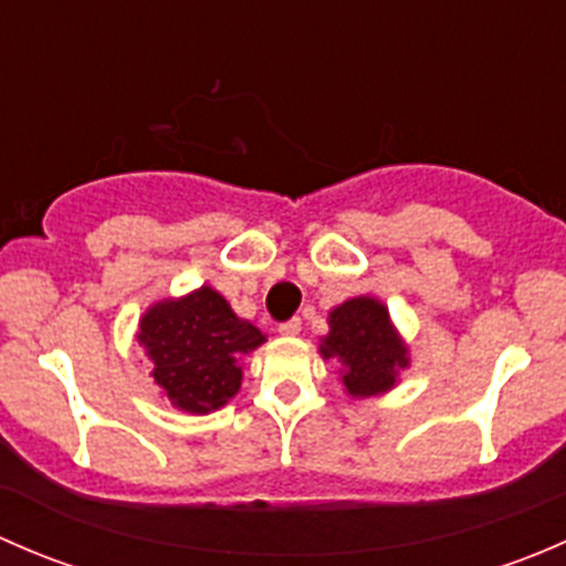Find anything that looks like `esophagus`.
Here are the masks:
<instances>
[{
	"mask_svg": "<svg viewBox=\"0 0 566 566\" xmlns=\"http://www.w3.org/2000/svg\"><path fill=\"white\" fill-rule=\"evenodd\" d=\"M298 331H301V317H293V319H287V323L279 325V334L282 336H295Z\"/></svg>",
	"mask_w": 566,
	"mask_h": 566,
	"instance_id": "1",
	"label": "esophagus"
}]
</instances>
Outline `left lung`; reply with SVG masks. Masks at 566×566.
<instances>
[{
    "label": "left lung",
    "mask_w": 566,
    "mask_h": 566,
    "mask_svg": "<svg viewBox=\"0 0 566 566\" xmlns=\"http://www.w3.org/2000/svg\"><path fill=\"white\" fill-rule=\"evenodd\" d=\"M319 356L342 364V384L350 397H375L394 389L399 369L410 364L408 347L378 298L358 295L328 315Z\"/></svg>",
    "instance_id": "1"
}]
</instances>
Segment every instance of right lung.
<instances>
[{
    "label": "right lung",
    "instance_id": "1",
    "mask_svg": "<svg viewBox=\"0 0 566 566\" xmlns=\"http://www.w3.org/2000/svg\"><path fill=\"white\" fill-rule=\"evenodd\" d=\"M139 345L153 364V380L186 413H210L241 389V358L265 342L213 287L164 298L139 319Z\"/></svg>",
    "mask_w": 566,
    "mask_h": 566
}]
</instances>
